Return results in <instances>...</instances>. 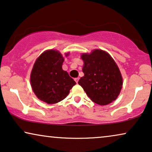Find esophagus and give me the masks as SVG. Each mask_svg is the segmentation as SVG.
<instances>
[{"mask_svg":"<svg viewBox=\"0 0 152 152\" xmlns=\"http://www.w3.org/2000/svg\"><path fill=\"white\" fill-rule=\"evenodd\" d=\"M79 80H80V78H79V77L75 78V82H76V83H77H77H78V81H79Z\"/></svg>","mask_w":152,"mask_h":152,"instance_id":"esophagus-1","label":"esophagus"}]
</instances>
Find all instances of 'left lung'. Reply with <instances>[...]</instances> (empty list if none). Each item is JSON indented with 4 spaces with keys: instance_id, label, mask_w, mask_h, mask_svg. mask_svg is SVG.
I'll list each match as a JSON object with an SVG mask.
<instances>
[{
    "instance_id": "obj_1",
    "label": "left lung",
    "mask_w": 152,
    "mask_h": 152,
    "mask_svg": "<svg viewBox=\"0 0 152 152\" xmlns=\"http://www.w3.org/2000/svg\"><path fill=\"white\" fill-rule=\"evenodd\" d=\"M84 62V76L78 84L91 100L99 105L115 100L122 86V78L117 64L106 52L95 50L81 56Z\"/></svg>"
}]
</instances>
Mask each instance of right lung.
<instances>
[{
  "mask_svg": "<svg viewBox=\"0 0 152 152\" xmlns=\"http://www.w3.org/2000/svg\"><path fill=\"white\" fill-rule=\"evenodd\" d=\"M64 61L59 52L50 50L41 54L33 66L30 75L32 90L39 99L47 104L63 100L76 84L62 69Z\"/></svg>",
  "mask_w": 152,
  "mask_h": 152,
  "instance_id": "1",
  "label": "right lung"
}]
</instances>
